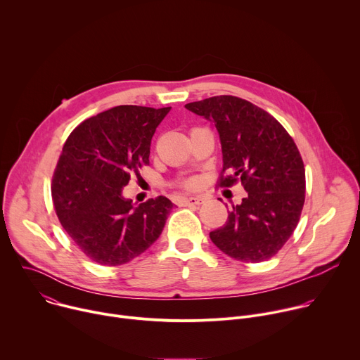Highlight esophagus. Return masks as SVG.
<instances>
[{
    "mask_svg": "<svg viewBox=\"0 0 360 360\" xmlns=\"http://www.w3.org/2000/svg\"><path fill=\"white\" fill-rule=\"evenodd\" d=\"M202 200L203 199L200 196H184L181 199L182 205H185V207H195V205H200Z\"/></svg>",
    "mask_w": 360,
    "mask_h": 360,
    "instance_id": "esophagus-1",
    "label": "esophagus"
}]
</instances>
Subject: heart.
<instances>
[{"label": "heart", "mask_w": 360, "mask_h": 360, "mask_svg": "<svg viewBox=\"0 0 360 360\" xmlns=\"http://www.w3.org/2000/svg\"><path fill=\"white\" fill-rule=\"evenodd\" d=\"M186 185H188V186H192V185H193V182H186Z\"/></svg>", "instance_id": "heart-1"}]
</instances>
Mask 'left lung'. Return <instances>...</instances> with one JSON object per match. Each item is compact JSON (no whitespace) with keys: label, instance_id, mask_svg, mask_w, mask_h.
Segmentation results:
<instances>
[{"label":"left lung","instance_id":"left-lung-1","mask_svg":"<svg viewBox=\"0 0 360 360\" xmlns=\"http://www.w3.org/2000/svg\"><path fill=\"white\" fill-rule=\"evenodd\" d=\"M185 108L215 122L224 160L218 185L240 182L248 192L211 240L236 261L271 259L293 233L304 203V167L295 141L269 112L238 96H211Z\"/></svg>","mask_w":360,"mask_h":360}]
</instances>
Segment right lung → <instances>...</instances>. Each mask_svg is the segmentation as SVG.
<instances>
[{
  "label": "right lung",
  "mask_w": 360,
  "mask_h": 360,
  "mask_svg": "<svg viewBox=\"0 0 360 360\" xmlns=\"http://www.w3.org/2000/svg\"><path fill=\"white\" fill-rule=\"evenodd\" d=\"M169 110L111 108L81 122L63 146L51 185L54 208L74 243L99 265L132 261L165 226L174 207L168 198L134 207L122 188L149 165L150 139Z\"/></svg>",
  "instance_id": "1"
}]
</instances>
